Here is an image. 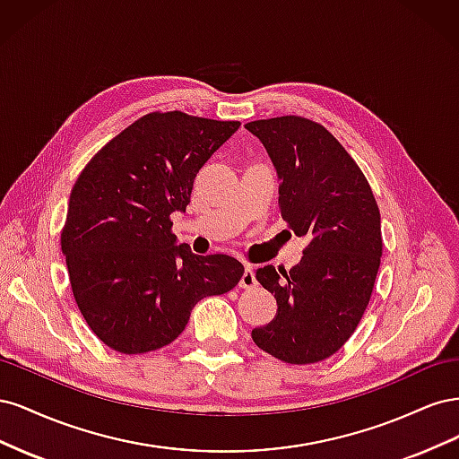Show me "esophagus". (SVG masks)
Segmentation results:
<instances>
[{
	"label": "esophagus",
	"mask_w": 459,
	"mask_h": 459,
	"mask_svg": "<svg viewBox=\"0 0 459 459\" xmlns=\"http://www.w3.org/2000/svg\"><path fill=\"white\" fill-rule=\"evenodd\" d=\"M241 289H253L256 287V280H255V272L251 264H247L245 266V273L241 275V281H239Z\"/></svg>",
	"instance_id": "obj_1"
}]
</instances>
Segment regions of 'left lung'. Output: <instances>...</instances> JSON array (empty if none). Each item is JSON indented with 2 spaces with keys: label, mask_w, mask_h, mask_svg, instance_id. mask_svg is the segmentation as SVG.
Masks as SVG:
<instances>
[{
  "label": "left lung",
  "mask_w": 459,
  "mask_h": 459,
  "mask_svg": "<svg viewBox=\"0 0 459 459\" xmlns=\"http://www.w3.org/2000/svg\"><path fill=\"white\" fill-rule=\"evenodd\" d=\"M280 178V212L310 239L299 266L256 270L277 314L253 329L258 349L287 364L335 354L362 319L383 255L381 214L364 172L325 126L297 115L245 124Z\"/></svg>",
  "instance_id": "8db88e82"
}]
</instances>
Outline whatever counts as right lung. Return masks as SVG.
<instances>
[{
    "label": "right lung",
    "instance_id": "add662e5",
    "mask_svg": "<svg viewBox=\"0 0 459 459\" xmlns=\"http://www.w3.org/2000/svg\"><path fill=\"white\" fill-rule=\"evenodd\" d=\"M239 126L155 110L115 135L80 172L61 251L78 310L108 349H162L186 329L201 299L239 283V260L176 245L170 220L186 211L197 172Z\"/></svg>",
    "mask_w": 459,
    "mask_h": 459
}]
</instances>
